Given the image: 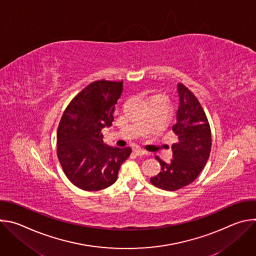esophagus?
I'll list each match as a JSON object with an SVG mask.
<instances>
[{"mask_svg":"<svg viewBox=\"0 0 256 256\" xmlns=\"http://www.w3.org/2000/svg\"><path fill=\"white\" fill-rule=\"evenodd\" d=\"M134 153L136 155H138V156H142V155L147 154V152H146V151L142 150V149H140V148H134Z\"/></svg>","mask_w":256,"mask_h":256,"instance_id":"obj_1","label":"esophagus"}]
</instances>
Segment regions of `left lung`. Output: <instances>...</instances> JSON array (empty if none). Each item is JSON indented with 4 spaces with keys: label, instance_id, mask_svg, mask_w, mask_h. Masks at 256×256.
Wrapping results in <instances>:
<instances>
[{
    "label": "left lung",
    "instance_id": "left-lung-1",
    "mask_svg": "<svg viewBox=\"0 0 256 256\" xmlns=\"http://www.w3.org/2000/svg\"><path fill=\"white\" fill-rule=\"evenodd\" d=\"M177 92L179 104L172 130L178 142L172 144L173 159L165 163L156 156L161 171L150 179L153 186L168 192L192 184L206 164L212 147L210 128L198 98L182 84L177 85Z\"/></svg>",
    "mask_w": 256,
    "mask_h": 256
}]
</instances>
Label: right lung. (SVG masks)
Wrapping results in <instances>:
<instances>
[{"label":"right lung","mask_w":256,"mask_h":256,"mask_svg":"<svg viewBox=\"0 0 256 256\" xmlns=\"http://www.w3.org/2000/svg\"><path fill=\"white\" fill-rule=\"evenodd\" d=\"M122 92V82L96 81L72 99L60 118L58 157L72 184L95 192L114 184L130 147H110L103 142L102 128L114 122V112Z\"/></svg>","instance_id":"1"}]
</instances>
